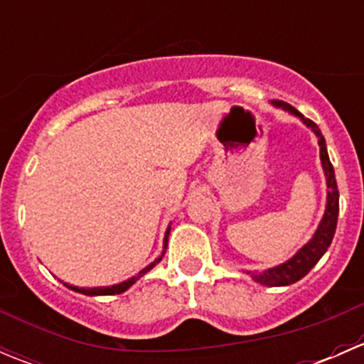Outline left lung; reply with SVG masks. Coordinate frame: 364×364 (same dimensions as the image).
I'll list each match as a JSON object with an SVG mask.
<instances>
[{
	"instance_id": "8db88e82",
	"label": "left lung",
	"mask_w": 364,
	"mask_h": 364,
	"mask_svg": "<svg viewBox=\"0 0 364 364\" xmlns=\"http://www.w3.org/2000/svg\"><path fill=\"white\" fill-rule=\"evenodd\" d=\"M271 105L278 109H284L285 112L292 114V116L299 117L301 123L306 124L311 132L315 134L318 141V148H321V161H322V171L326 176V185H328V199H326V211L322 215L321 223H318L317 230L314 232L311 240L306 245L297 250L294 255L289 260H285L284 264H278V266L269 267V269L264 271H247V274H250L252 280H255L257 284L266 285V287H285V285L296 284L297 280H301L303 277H306L310 273L311 267L321 260V257L328 252L329 245H331L333 236H335L336 230V222H338V211H340V193L338 186H336L335 179V168H333L331 161H329L328 148H326L324 135H322L321 128L314 123L311 119L304 117L297 109L292 105L285 104L282 100H271Z\"/></svg>"
}]
</instances>
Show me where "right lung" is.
<instances>
[{"label":"right lung","mask_w":364,"mask_h":364,"mask_svg":"<svg viewBox=\"0 0 364 364\" xmlns=\"http://www.w3.org/2000/svg\"><path fill=\"white\" fill-rule=\"evenodd\" d=\"M168 234H171V223H168L167 230H165V236H164V250H161L160 255L156 257V259L153 260V262L149 264V266H146L144 269L139 271V273L135 274V277L128 278V280L121 282V284H114V285H111V287H75V285H70V284H63V285H65V287H67V289H70V291H73V292H80V294H84V296H114V294H121V292L128 291V289H130L132 285H134L135 282L139 280V278L144 277V274L148 273V271H151L153 267H155L156 264L160 262L161 257L165 255V248H167Z\"/></svg>","instance_id":"right-lung-1"}]
</instances>
